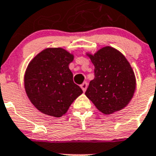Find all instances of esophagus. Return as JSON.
<instances>
[{
	"instance_id": "34e87169",
	"label": "esophagus",
	"mask_w": 156,
	"mask_h": 156,
	"mask_svg": "<svg viewBox=\"0 0 156 156\" xmlns=\"http://www.w3.org/2000/svg\"><path fill=\"white\" fill-rule=\"evenodd\" d=\"M80 87H81V89L83 90V91L85 92L87 90V83H83V84L80 86Z\"/></svg>"
}]
</instances>
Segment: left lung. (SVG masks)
<instances>
[{
    "label": "left lung",
    "mask_w": 156,
    "mask_h": 156,
    "mask_svg": "<svg viewBox=\"0 0 156 156\" xmlns=\"http://www.w3.org/2000/svg\"><path fill=\"white\" fill-rule=\"evenodd\" d=\"M94 66V78L85 95L105 115L124 108L136 89V77L127 59L119 51L105 46L95 53L86 52Z\"/></svg>",
    "instance_id": "obj_1"
}]
</instances>
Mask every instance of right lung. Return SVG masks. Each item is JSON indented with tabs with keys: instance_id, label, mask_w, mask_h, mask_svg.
Returning a JSON list of instances; mask_svg holds the SVG:
<instances>
[{
	"instance_id": "obj_1",
	"label": "right lung",
	"mask_w": 156,
	"mask_h": 156,
	"mask_svg": "<svg viewBox=\"0 0 156 156\" xmlns=\"http://www.w3.org/2000/svg\"><path fill=\"white\" fill-rule=\"evenodd\" d=\"M74 55L62 48L41 51L27 66L24 87L30 102L44 115L59 118L66 115L83 90L73 80L69 68Z\"/></svg>"
}]
</instances>
